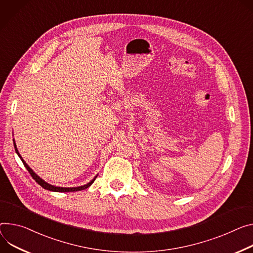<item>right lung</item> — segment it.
<instances>
[{
  "label": "right lung",
  "mask_w": 253,
  "mask_h": 253,
  "mask_svg": "<svg viewBox=\"0 0 253 253\" xmlns=\"http://www.w3.org/2000/svg\"><path fill=\"white\" fill-rule=\"evenodd\" d=\"M14 146H15V150H16V152H17V154L19 155V157L21 158V160H22V163H23V165H24V167L27 169V170L29 171V173L31 174V176L35 179V181L38 183V185H40L43 189H45V190H48V191H52V192H77V191H82V190H84V189H87L91 183H93L94 181H95V179H96V177L97 176H95L93 179H91L89 182H87L86 185H84V186H81V187H78V188H60V187H54V186H51V185H49V183H47L46 181H44L42 178H40L29 167H28V165L24 162V160H23V158L21 157V155H20V153H19V151H18V149H17V147H16V144H15V142H14Z\"/></svg>",
  "instance_id": "right-lung-1"
}]
</instances>
